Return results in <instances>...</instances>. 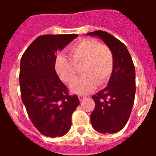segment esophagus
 <instances>
[{
	"label": "esophagus",
	"mask_w": 156,
	"mask_h": 156,
	"mask_svg": "<svg viewBox=\"0 0 156 156\" xmlns=\"http://www.w3.org/2000/svg\"><path fill=\"white\" fill-rule=\"evenodd\" d=\"M78 98H79L80 101H83L86 98V97H85V96H83V95H79V96H78Z\"/></svg>",
	"instance_id": "obj_1"
}]
</instances>
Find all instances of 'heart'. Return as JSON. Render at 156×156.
<instances>
[{
	"label": "heart",
	"instance_id": "heart-1",
	"mask_svg": "<svg viewBox=\"0 0 156 156\" xmlns=\"http://www.w3.org/2000/svg\"><path fill=\"white\" fill-rule=\"evenodd\" d=\"M70 58L58 55L55 69L64 82L70 83L77 74V68L82 66L83 76L71 84L74 93L87 94L99 86L106 84L111 78L114 68V57L112 50L105 44L93 38H83L69 48Z\"/></svg>",
	"mask_w": 156,
	"mask_h": 156
}]
</instances>
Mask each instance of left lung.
<instances>
[{"mask_svg":"<svg viewBox=\"0 0 156 156\" xmlns=\"http://www.w3.org/2000/svg\"><path fill=\"white\" fill-rule=\"evenodd\" d=\"M87 35L101 38L114 57L113 72L108 86L92 96L95 108L90 115V122L99 133H116L126 124L134 102V65L126 47L115 37L102 30Z\"/></svg>","mask_w":156,"mask_h":156,"instance_id":"obj_1","label":"left lung"}]
</instances>
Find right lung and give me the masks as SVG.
I'll return each mask as SVG.
<instances>
[{
    "mask_svg": "<svg viewBox=\"0 0 156 156\" xmlns=\"http://www.w3.org/2000/svg\"><path fill=\"white\" fill-rule=\"evenodd\" d=\"M77 34L40 36L25 51L20 62L19 84L22 101L32 123L41 134L62 137L72 126V115L80 105L69 95L55 69L58 51Z\"/></svg>",
    "mask_w": 156,
    "mask_h": 156,
    "instance_id": "add662e5",
    "label": "right lung"
}]
</instances>
